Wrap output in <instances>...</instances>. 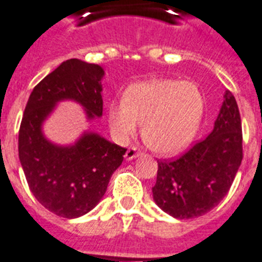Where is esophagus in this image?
<instances>
[{
    "label": "esophagus",
    "mask_w": 262,
    "mask_h": 262,
    "mask_svg": "<svg viewBox=\"0 0 262 262\" xmlns=\"http://www.w3.org/2000/svg\"><path fill=\"white\" fill-rule=\"evenodd\" d=\"M140 154H141V151L137 149V147L130 146L128 150H126V153H125V158L128 159V161H130V159L136 158V157H138Z\"/></svg>",
    "instance_id": "34e87169"
}]
</instances>
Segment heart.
I'll return each mask as SVG.
<instances>
[{
	"mask_svg": "<svg viewBox=\"0 0 262 262\" xmlns=\"http://www.w3.org/2000/svg\"><path fill=\"white\" fill-rule=\"evenodd\" d=\"M206 99L198 85L171 79L134 83L122 99L109 104L108 120L113 136L125 141L137 130L145 144L161 154L185 149L203 120Z\"/></svg>",
	"mask_w": 262,
	"mask_h": 262,
	"instance_id": "b5f03b06",
	"label": "heart"
}]
</instances>
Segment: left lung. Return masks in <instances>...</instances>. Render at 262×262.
I'll return each mask as SVG.
<instances>
[{
	"label": "left lung",
	"instance_id": "left-lung-1",
	"mask_svg": "<svg viewBox=\"0 0 262 262\" xmlns=\"http://www.w3.org/2000/svg\"><path fill=\"white\" fill-rule=\"evenodd\" d=\"M226 100L213 130L177 158L158 159L153 198L177 219L198 217L228 194L243 161L241 118L235 96Z\"/></svg>",
	"mask_w": 262,
	"mask_h": 262
}]
</instances>
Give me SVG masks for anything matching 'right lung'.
I'll list each match as a JSON object with an SVG mask.
<instances>
[{"mask_svg":"<svg viewBox=\"0 0 262 262\" xmlns=\"http://www.w3.org/2000/svg\"><path fill=\"white\" fill-rule=\"evenodd\" d=\"M103 76L100 66L66 60L34 87L22 116L18 151L29 188L45 208L67 219L99 203L126 149L93 133L84 134L74 146L59 147L43 137L40 126L64 99L80 103L91 118L103 115Z\"/></svg>","mask_w":262,"mask_h":262,"instance_id":"1","label":"right lung"}]
</instances>
